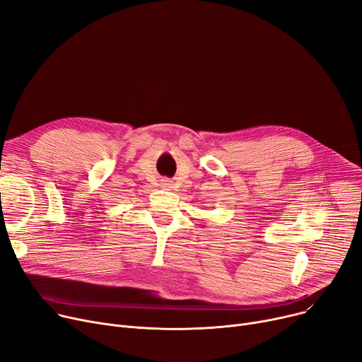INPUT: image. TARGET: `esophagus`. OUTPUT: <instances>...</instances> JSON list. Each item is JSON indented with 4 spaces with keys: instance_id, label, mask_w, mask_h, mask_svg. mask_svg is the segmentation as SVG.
I'll return each mask as SVG.
<instances>
[{
    "instance_id": "34e87169",
    "label": "esophagus",
    "mask_w": 362,
    "mask_h": 362,
    "mask_svg": "<svg viewBox=\"0 0 362 362\" xmlns=\"http://www.w3.org/2000/svg\"><path fill=\"white\" fill-rule=\"evenodd\" d=\"M165 185H168V183H165Z\"/></svg>"
}]
</instances>
